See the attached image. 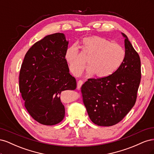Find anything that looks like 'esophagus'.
<instances>
[{
    "mask_svg": "<svg viewBox=\"0 0 154 154\" xmlns=\"http://www.w3.org/2000/svg\"><path fill=\"white\" fill-rule=\"evenodd\" d=\"M83 82L82 80H79L77 83V88L78 89H80V88L82 87V85H83Z\"/></svg>",
    "mask_w": 154,
    "mask_h": 154,
    "instance_id": "obj_1",
    "label": "esophagus"
}]
</instances>
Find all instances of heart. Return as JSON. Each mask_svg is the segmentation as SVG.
Segmentation results:
<instances>
[{
    "label": "heart",
    "mask_w": 154,
    "mask_h": 154,
    "mask_svg": "<svg viewBox=\"0 0 154 154\" xmlns=\"http://www.w3.org/2000/svg\"><path fill=\"white\" fill-rule=\"evenodd\" d=\"M80 48L87 60L88 72H93L97 78H104L113 74L125 57V51L122 45L96 35L83 38ZM65 58L70 71L75 75L85 68L86 62L79 54L76 45H72L67 49Z\"/></svg>",
    "instance_id": "obj_1"
}]
</instances>
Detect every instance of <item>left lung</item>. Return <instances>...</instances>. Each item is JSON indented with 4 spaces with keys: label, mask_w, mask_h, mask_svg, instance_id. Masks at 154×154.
I'll return each instance as SVG.
<instances>
[{
    "label": "left lung",
    "mask_w": 154,
    "mask_h": 154,
    "mask_svg": "<svg viewBox=\"0 0 154 154\" xmlns=\"http://www.w3.org/2000/svg\"><path fill=\"white\" fill-rule=\"evenodd\" d=\"M125 37V57L122 64L110 76L91 78L81 87L83 101L94 124L110 127L121 122L132 109L141 82V60Z\"/></svg>",
    "instance_id": "obj_1"
}]
</instances>
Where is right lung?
<instances>
[{"label":"right lung","instance_id":"1","mask_svg":"<svg viewBox=\"0 0 154 154\" xmlns=\"http://www.w3.org/2000/svg\"><path fill=\"white\" fill-rule=\"evenodd\" d=\"M68 44L63 33L46 36L31 46L22 64L20 92L27 112L40 124L61 122L65 116L61 92L76 88L65 58Z\"/></svg>","mask_w":154,"mask_h":154}]
</instances>
